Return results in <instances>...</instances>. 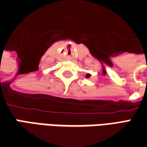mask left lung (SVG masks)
<instances>
[{"instance_id": "left-lung-1", "label": "left lung", "mask_w": 147, "mask_h": 147, "mask_svg": "<svg viewBox=\"0 0 147 147\" xmlns=\"http://www.w3.org/2000/svg\"><path fill=\"white\" fill-rule=\"evenodd\" d=\"M90 74H87L86 75V78H90Z\"/></svg>"}]
</instances>
